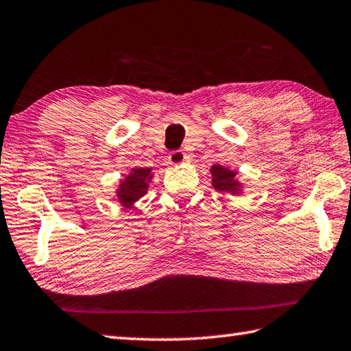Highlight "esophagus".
I'll list each match as a JSON object with an SVG mask.
<instances>
[{"label":"esophagus","mask_w":351,"mask_h":351,"mask_svg":"<svg viewBox=\"0 0 351 351\" xmlns=\"http://www.w3.org/2000/svg\"><path fill=\"white\" fill-rule=\"evenodd\" d=\"M185 160H187V155L182 150H173V152H170L169 155V162L170 164H182Z\"/></svg>","instance_id":"esophagus-1"}]
</instances>
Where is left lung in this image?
<instances>
[{"instance_id": "8db88e82", "label": "left lung", "mask_w": 351, "mask_h": 351, "mask_svg": "<svg viewBox=\"0 0 351 351\" xmlns=\"http://www.w3.org/2000/svg\"><path fill=\"white\" fill-rule=\"evenodd\" d=\"M210 171L213 176V187L216 191H219V193H239L240 184L236 180V171L225 169L219 164H215Z\"/></svg>"}]
</instances>
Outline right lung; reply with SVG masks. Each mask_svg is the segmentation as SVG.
I'll list each match as a JSON object with an SVG mask.
<instances>
[{
    "mask_svg": "<svg viewBox=\"0 0 351 351\" xmlns=\"http://www.w3.org/2000/svg\"><path fill=\"white\" fill-rule=\"evenodd\" d=\"M150 169H134L130 175L125 178V181L120 184V189L117 190L120 202L129 207L130 204L140 199L147 191V182L150 181Z\"/></svg>",
    "mask_w": 351,
    "mask_h": 351,
    "instance_id": "add662e5",
    "label": "right lung"
}]
</instances>
